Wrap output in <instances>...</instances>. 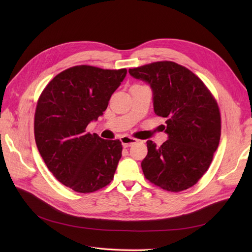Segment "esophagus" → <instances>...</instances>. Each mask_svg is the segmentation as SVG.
Masks as SVG:
<instances>
[{
  "mask_svg": "<svg viewBox=\"0 0 252 252\" xmlns=\"http://www.w3.org/2000/svg\"><path fill=\"white\" fill-rule=\"evenodd\" d=\"M121 142H122V145H123L124 147H129V146H131V145H133V144H136L139 141L136 140V139L130 138V136L124 135V136H122V138H121Z\"/></svg>",
  "mask_w": 252,
  "mask_h": 252,
  "instance_id": "34e87169",
  "label": "esophagus"
}]
</instances>
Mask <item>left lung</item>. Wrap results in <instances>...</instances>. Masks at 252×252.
I'll return each instance as SVG.
<instances>
[{
    "label": "left lung",
    "instance_id": "8db88e82",
    "mask_svg": "<svg viewBox=\"0 0 252 252\" xmlns=\"http://www.w3.org/2000/svg\"><path fill=\"white\" fill-rule=\"evenodd\" d=\"M129 73L148 84L156 114L167 119L168 140L159 147L147 141L141 164L145 178L168 191L188 189L207 171L219 146L220 116L215 97L193 72L169 61Z\"/></svg>",
    "mask_w": 252,
    "mask_h": 252
}]
</instances>
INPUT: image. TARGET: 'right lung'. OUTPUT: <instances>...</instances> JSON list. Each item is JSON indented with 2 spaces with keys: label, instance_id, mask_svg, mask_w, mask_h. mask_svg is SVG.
Returning a JSON list of instances; mask_svg holds the SVG:
<instances>
[{
  "label": "right lung",
  "instance_id": "obj_1",
  "mask_svg": "<svg viewBox=\"0 0 252 252\" xmlns=\"http://www.w3.org/2000/svg\"><path fill=\"white\" fill-rule=\"evenodd\" d=\"M126 69L81 65L62 71L42 93L34 114V138L56 179L81 193L108 185L122 157L119 140L86 131L108 106Z\"/></svg>",
  "mask_w": 252,
  "mask_h": 252
}]
</instances>
